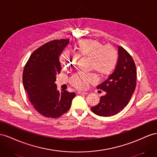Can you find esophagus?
<instances>
[{
	"instance_id": "1",
	"label": "esophagus",
	"mask_w": 157,
	"mask_h": 157,
	"mask_svg": "<svg viewBox=\"0 0 157 157\" xmlns=\"http://www.w3.org/2000/svg\"><path fill=\"white\" fill-rule=\"evenodd\" d=\"M78 93L79 94V95H87V93L83 92V91H78Z\"/></svg>"
}]
</instances>
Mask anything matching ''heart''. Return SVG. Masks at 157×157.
Returning <instances> with one entry per match:
<instances>
[{"label":"heart","mask_w":157,"mask_h":157,"mask_svg":"<svg viewBox=\"0 0 157 157\" xmlns=\"http://www.w3.org/2000/svg\"><path fill=\"white\" fill-rule=\"evenodd\" d=\"M75 52L65 50L60 56L62 67L68 69L74 67L78 60V56L87 57L91 59V68L101 75H106L113 72L117 64L118 54L112 45H104L95 40L86 39L79 41L75 45ZM98 82L95 73L79 71L71 75L70 82L75 88L84 90L89 84Z\"/></svg>","instance_id":"b5f03b06"}]
</instances>
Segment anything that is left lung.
<instances>
[{"label":"left lung","mask_w":157,"mask_h":157,"mask_svg":"<svg viewBox=\"0 0 157 157\" xmlns=\"http://www.w3.org/2000/svg\"><path fill=\"white\" fill-rule=\"evenodd\" d=\"M136 67L132 56L122 47H118V60L114 71L98 89L106 92L97 105L91 108L93 113L108 117L122 110L131 99L136 87Z\"/></svg>","instance_id":"1"}]
</instances>
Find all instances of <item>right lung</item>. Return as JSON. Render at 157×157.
I'll return each mask as SVG.
<instances>
[{
  "label": "right lung",
  "mask_w": 157,
  "mask_h": 157,
  "mask_svg": "<svg viewBox=\"0 0 157 157\" xmlns=\"http://www.w3.org/2000/svg\"><path fill=\"white\" fill-rule=\"evenodd\" d=\"M68 39L53 40L31 54L23 71V83L29 101L39 114L56 118L68 111L75 93L60 92L55 83L60 74L59 56Z\"/></svg>",
  "instance_id": "right-lung-1"
}]
</instances>
